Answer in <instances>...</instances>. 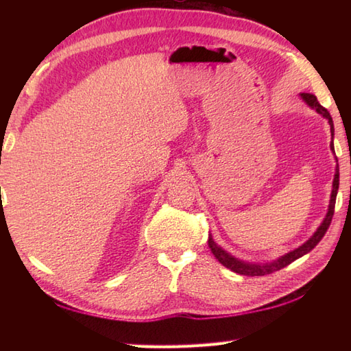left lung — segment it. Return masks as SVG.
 <instances>
[{"instance_id":"obj_1","label":"left lung","mask_w":351,"mask_h":351,"mask_svg":"<svg viewBox=\"0 0 351 351\" xmlns=\"http://www.w3.org/2000/svg\"><path fill=\"white\" fill-rule=\"evenodd\" d=\"M302 99L308 104L311 108H314L317 113L322 114L323 117H326L327 121H329L330 125V132H332V137H333V121H332V116L329 111H327L322 104L317 101V96L312 95V93H300ZM330 149L335 152V147H333V141L330 143ZM338 189H339V169L337 167V171H335V178H333V189H332V195H330V204H329V210H327L326 217L323 220L322 225L315 230V234L312 235L306 243H303L300 247L294 249L293 252H288L287 255L280 256L279 259L273 261V263H267V264H252V263H244V261L234 258L232 255H229L226 250H223L220 245H217L213 240V237L210 235L208 238V245H210V249L213 252V255L219 259V263L225 265L229 270H232L238 274H243V276H265V274H270L273 271H278L280 268L289 265L291 263H294L295 259L302 258L303 255H306L308 252H311L312 249L315 247V245L322 241V238L324 237V234L327 232V229H329L330 223H332V217H333V213H335V202H337V195H338Z\"/></svg>"}]
</instances>
